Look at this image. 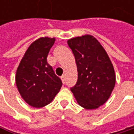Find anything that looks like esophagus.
<instances>
[{
	"label": "esophagus",
	"instance_id": "obj_1",
	"mask_svg": "<svg viewBox=\"0 0 134 134\" xmlns=\"http://www.w3.org/2000/svg\"><path fill=\"white\" fill-rule=\"evenodd\" d=\"M65 77H65V75H64V74L61 76V80H62V81H63V83H64V84L65 83V80H66V78H65Z\"/></svg>",
	"mask_w": 134,
	"mask_h": 134
}]
</instances>
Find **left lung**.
Instances as JSON below:
<instances>
[{"label":"left lung","mask_w":134,"mask_h":134,"mask_svg":"<svg viewBox=\"0 0 134 134\" xmlns=\"http://www.w3.org/2000/svg\"><path fill=\"white\" fill-rule=\"evenodd\" d=\"M67 44L77 68V81L70 91L81 107L98 109L109 99L115 87L113 64L100 42L91 35L72 38Z\"/></svg>","instance_id":"8db88e82"}]
</instances>
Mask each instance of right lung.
<instances>
[{
    "instance_id": "1",
    "label": "right lung",
    "mask_w": 134,
    "mask_h": 134,
    "mask_svg": "<svg viewBox=\"0 0 134 134\" xmlns=\"http://www.w3.org/2000/svg\"><path fill=\"white\" fill-rule=\"evenodd\" d=\"M55 38L41 37L26 50L16 71L15 82L24 101L35 108L49 104L62 86V81L47 63Z\"/></svg>"
}]
</instances>
